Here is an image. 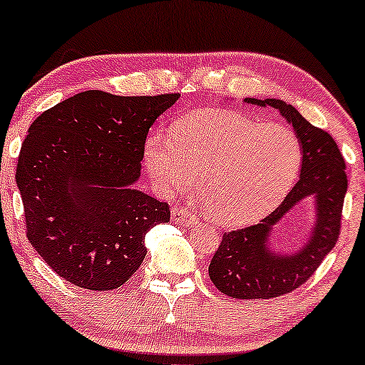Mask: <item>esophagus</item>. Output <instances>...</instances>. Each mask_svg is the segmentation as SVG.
Returning a JSON list of instances; mask_svg holds the SVG:
<instances>
[{"instance_id": "esophagus-1", "label": "esophagus", "mask_w": 365, "mask_h": 365, "mask_svg": "<svg viewBox=\"0 0 365 365\" xmlns=\"http://www.w3.org/2000/svg\"><path fill=\"white\" fill-rule=\"evenodd\" d=\"M171 214H173V221L174 222H181V224H184V226H189V227L196 226V224H197V217L194 216L191 211L184 209L182 206L173 207Z\"/></svg>"}]
</instances>
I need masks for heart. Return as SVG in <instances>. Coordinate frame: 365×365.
Returning a JSON list of instances; mask_svg holds the SVG:
<instances>
[{
	"label": "heart",
	"instance_id": "obj_1",
	"mask_svg": "<svg viewBox=\"0 0 365 365\" xmlns=\"http://www.w3.org/2000/svg\"><path fill=\"white\" fill-rule=\"evenodd\" d=\"M301 141L281 123H262L227 109L184 114L174 133L148 138L144 163L166 196L199 194L214 221L244 226L267 216L296 181Z\"/></svg>",
	"mask_w": 365,
	"mask_h": 365
}]
</instances>
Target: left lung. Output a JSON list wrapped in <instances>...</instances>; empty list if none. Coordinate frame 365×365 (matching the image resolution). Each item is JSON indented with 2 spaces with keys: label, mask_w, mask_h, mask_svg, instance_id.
<instances>
[{
  "label": "left lung",
  "mask_w": 365,
  "mask_h": 365,
  "mask_svg": "<svg viewBox=\"0 0 365 365\" xmlns=\"http://www.w3.org/2000/svg\"><path fill=\"white\" fill-rule=\"evenodd\" d=\"M244 103L277 109L292 124L302 149L301 174L276 211L261 222L224 232L221 246L209 264V277L229 297L272 299L302 286L336 246L347 192L346 161L331 134L312 126L282 99L246 98ZM309 195L317 201L312 236L296 253H277L270 247L273 226Z\"/></svg>",
  "instance_id": "1"
}]
</instances>
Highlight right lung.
<instances>
[{"label": "right lung", "instance_id": "add662e5", "mask_svg": "<svg viewBox=\"0 0 365 365\" xmlns=\"http://www.w3.org/2000/svg\"><path fill=\"white\" fill-rule=\"evenodd\" d=\"M178 98L91 89L29 126L16 164L26 236L59 277L113 291L143 264L146 232L168 222L171 211L134 182L149 128Z\"/></svg>", "mask_w": 365, "mask_h": 365}]
</instances>
